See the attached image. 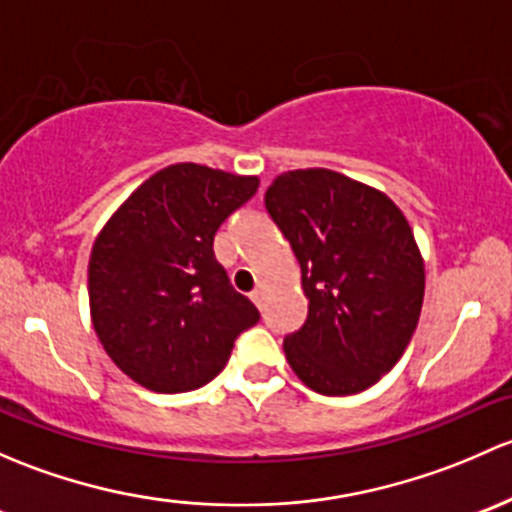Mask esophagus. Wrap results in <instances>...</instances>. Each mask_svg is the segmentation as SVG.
<instances>
[{
	"label": "esophagus",
	"mask_w": 512,
	"mask_h": 512,
	"mask_svg": "<svg viewBox=\"0 0 512 512\" xmlns=\"http://www.w3.org/2000/svg\"><path fill=\"white\" fill-rule=\"evenodd\" d=\"M251 300H254L258 308H263V300H266V288H256V291L251 293Z\"/></svg>",
	"instance_id": "obj_1"
}]
</instances>
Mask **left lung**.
<instances>
[{"instance_id":"1","label":"left lung","mask_w":512,"mask_h":512,"mask_svg":"<svg viewBox=\"0 0 512 512\" xmlns=\"http://www.w3.org/2000/svg\"><path fill=\"white\" fill-rule=\"evenodd\" d=\"M263 204L308 298V318L283 340L288 365L325 397L372 387L419 323L424 261L412 226L392 199L333 170L278 175Z\"/></svg>"}]
</instances>
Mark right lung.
Returning <instances> with one entry per match:
<instances>
[{"instance_id": "obj_1", "label": "right lung", "mask_w": 512, "mask_h": 512, "mask_svg": "<svg viewBox=\"0 0 512 512\" xmlns=\"http://www.w3.org/2000/svg\"><path fill=\"white\" fill-rule=\"evenodd\" d=\"M256 189V177L182 162L142 182L98 234L88 263L93 328L142 387H204L261 320L214 256L217 229Z\"/></svg>"}]
</instances>
